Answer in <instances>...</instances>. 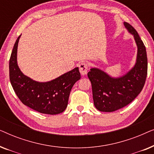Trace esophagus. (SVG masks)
Listing matches in <instances>:
<instances>
[{
  "label": "esophagus",
  "instance_id": "esophagus-1",
  "mask_svg": "<svg viewBox=\"0 0 154 154\" xmlns=\"http://www.w3.org/2000/svg\"><path fill=\"white\" fill-rule=\"evenodd\" d=\"M88 64H86L85 62H81V64H79V71H80V73H81V75H85L88 72Z\"/></svg>",
  "mask_w": 154,
  "mask_h": 154
}]
</instances>
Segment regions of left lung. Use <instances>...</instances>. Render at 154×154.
Returning <instances> with one entry per match:
<instances>
[{"instance_id": "obj_1", "label": "left lung", "mask_w": 154, "mask_h": 154, "mask_svg": "<svg viewBox=\"0 0 154 154\" xmlns=\"http://www.w3.org/2000/svg\"><path fill=\"white\" fill-rule=\"evenodd\" d=\"M125 28L134 35L137 45V55L134 66L123 76L112 78L97 68L88 73L92 84L94 106L104 112H112L127 106L140 93L147 75L146 48L137 31L128 22Z\"/></svg>"}]
</instances>
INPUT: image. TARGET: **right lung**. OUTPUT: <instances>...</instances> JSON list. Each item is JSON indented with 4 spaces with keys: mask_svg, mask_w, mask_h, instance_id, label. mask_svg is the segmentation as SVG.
Returning <instances> with one entry per match:
<instances>
[{
    "mask_svg": "<svg viewBox=\"0 0 154 154\" xmlns=\"http://www.w3.org/2000/svg\"><path fill=\"white\" fill-rule=\"evenodd\" d=\"M21 35L14 43L9 63L10 81L14 92L23 104L40 113L50 115L62 113L68 104L71 88L81 79L79 67L51 81H33L23 74L17 65V53Z\"/></svg>",
    "mask_w": 154,
    "mask_h": 154,
    "instance_id": "right-lung-1",
    "label": "right lung"
}]
</instances>
